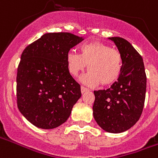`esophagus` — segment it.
Here are the masks:
<instances>
[{
    "instance_id": "esophagus-1",
    "label": "esophagus",
    "mask_w": 158,
    "mask_h": 158,
    "mask_svg": "<svg viewBox=\"0 0 158 158\" xmlns=\"http://www.w3.org/2000/svg\"><path fill=\"white\" fill-rule=\"evenodd\" d=\"M87 91H89V89H88L87 88L84 87V86H81V93H82V94H84V93L87 92Z\"/></svg>"
}]
</instances>
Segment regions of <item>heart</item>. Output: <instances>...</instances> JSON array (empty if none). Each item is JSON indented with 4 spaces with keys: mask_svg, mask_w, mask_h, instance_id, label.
I'll return each mask as SVG.
<instances>
[{
    "mask_svg": "<svg viewBox=\"0 0 158 158\" xmlns=\"http://www.w3.org/2000/svg\"><path fill=\"white\" fill-rule=\"evenodd\" d=\"M87 64L89 72L82 81L89 86H96L99 83L108 86L116 82L121 74L122 56L118 50L100 42L82 44L79 54L74 50L66 54V65L73 76L84 71Z\"/></svg>",
    "mask_w": 158,
    "mask_h": 158,
    "instance_id": "heart-1",
    "label": "heart"
}]
</instances>
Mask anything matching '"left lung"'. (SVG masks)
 I'll use <instances>...</instances> for the list:
<instances>
[{
	"label": "left lung",
	"instance_id": "1",
	"mask_svg": "<svg viewBox=\"0 0 158 158\" xmlns=\"http://www.w3.org/2000/svg\"><path fill=\"white\" fill-rule=\"evenodd\" d=\"M108 39L114 42L121 54L122 72L109 89L94 91L93 114L102 129L119 133L131 128L141 117L147 77L143 58L129 42L121 37Z\"/></svg>",
	"mask_w": 158,
	"mask_h": 158
}]
</instances>
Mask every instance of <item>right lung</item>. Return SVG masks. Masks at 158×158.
Returning <instances> with one entry per match:
<instances>
[{
    "label": "right lung",
    "mask_w": 158,
    "mask_h": 158,
    "mask_svg": "<svg viewBox=\"0 0 158 158\" xmlns=\"http://www.w3.org/2000/svg\"><path fill=\"white\" fill-rule=\"evenodd\" d=\"M84 40L67 32L46 33L22 52L16 77L17 106L35 127L52 129L69 118L81 97L66 65V54Z\"/></svg>",
    "instance_id": "obj_1"
}]
</instances>
